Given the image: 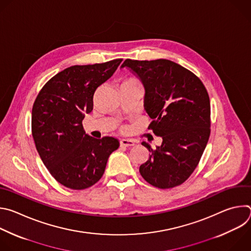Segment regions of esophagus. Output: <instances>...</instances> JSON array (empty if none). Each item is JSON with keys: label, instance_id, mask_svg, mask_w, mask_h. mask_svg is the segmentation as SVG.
Masks as SVG:
<instances>
[{"label": "esophagus", "instance_id": "obj_1", "mask_svg": "<svg viewBox=\"0 0 251 251\" xmlns=\"http://www.w3.org/2000/svg\"><path fill=\"white\" fill-rule=\"evenodd\" d=\"M120 147H130V146H134L135 143L132 140H128V139H122L120 140Z\"/></svg>", "mask_w": 251, "mask_h": 251}]
</instances>
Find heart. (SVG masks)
I'll return each mask as SVG.
<instances>
[{"label":"heart","mask_w":251,"mask_h":251,"mask_svg":"<svg viewBox=\"0 0 251 251\" xmlns=\"http://www.w3.org/2000/svg\"><path fill=\"white\" fill-rule=\"evenodd\" d=\"M123 84H138V82H137L136 79H134L132 77H129V78H127L123 81Z\"/></svg>","instance_id":"obj_1"}]
</instances>
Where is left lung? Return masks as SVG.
Listing matches in <instances>:
<instances>
[{"label": "left lung", "mask_w": 251, "mask_h": 251, "mask_svg": "<svg viewBox=\"0 0 251 251\" xmlns=\"http://www.w3.org/2000/svg\"><path fill=\"white\" fill-rule=\"evenodd\" d=\"M128 67L145 88L144 107L152 119L148 129L163 139L140 166L144 180L159 189H171L187 181L197 168L210 134L208 93L192 71L168 59H126Z\"/></svg>", "instance_id": "left-lung-1"}]
</instances>
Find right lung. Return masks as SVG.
I'll return each mask as SVG.
<instances>
[{"label": "right lung", "mask_w": 251, "mask_h": 251, "mask_svg": "<svg viewBox=\"0 0 251 251\" xmlns=\"http://www.w3.org/2000/svg\"><path fill=\"white\" fill-rule=\"evenodd\" d=\"M122 60L67 67L51 77L34 100L35 148L50 175L68 189L84 190L96 184L110 154L119 147L113 137L95 139L85 134L82 120L93 109L95 90Z\"/></svg>", "instance_id": "add662e5"}]
</instances>
